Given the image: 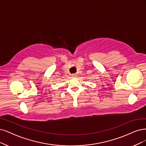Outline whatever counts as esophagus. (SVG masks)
Listing matches in <instances>:
<instances>
[{
	"instance_id": "34e87169",
	"label": "esophagus",
	"mask_w": 146,
	"mask_h": 146,
	"mask_svg": "<svg viewBox=\"0 0 146 146\" xmlns=\"http://www.w3.org/2000/svg\"><path fill=\"white\" fill-rule=\"evenodd\" d=\"M72 77L73 78H76L77 77V74H72Z\"/></svg>"
}]
</instances>
